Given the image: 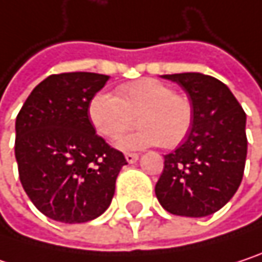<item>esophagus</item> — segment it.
<instances>
[{
  "label": "esophagus",
  "mask_w": 262,
  "mask_h": 262,
  "mask_svg": "<svg viewBox=\"0 0 262 262\" xmlns=\"http://www.w3.org/2000/svg\"><path fill=\"white\" fill-rule=\"evenodd\" d=\"M138 159H139V156H138L136 153H126V161H127L129 164H135Z\"/></svg>",
  "instance_id": "34e87169"
}]
</instances>
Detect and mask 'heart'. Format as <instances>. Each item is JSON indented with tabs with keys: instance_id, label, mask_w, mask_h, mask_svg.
Here are the masks:
<instances>
[{
	"instance_id": "1",
	"label": "heart",
	"mask_w": 262,
	"mask_h": 262,
	"mask_svg": "<svg viewBox=\"0 0 262 262\" xmlns=\"http://www.w3.org/2000/svg\"><path fill=\"white\" fill-rule=\"evenodd\" d=\"M135 117L141 126L121 136L117 145L123 150H139L155 145L174 148L188 138L194 109L191 101L155 79H142L118 88V95L95 92L88 103V118L101 136L114 139L129 130Z\"/></svg>"
}]
</instances>
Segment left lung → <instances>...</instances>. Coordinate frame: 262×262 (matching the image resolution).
I'll return each mask as SVG.
<instances>
[{"label": "left lung", "instance_id": "obj_1", "mask_svg": "<svg viewBox=\"0 0 262 262\" xmlns=\"http://www.w3.org/2000/svg\"><path fill=\"white\" fill-rule=\"evenodd\" d=\"M186 92L194 121L188 138L164 156L155 186L162 208L174 215L206 217L236 192L246 165V114L231 89L200 73L167 74Z\"/></svg>", "mask_w": 262, "mask_h": 262}]
</instances>
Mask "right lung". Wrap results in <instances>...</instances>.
<instances>
[{"label":"right lung","instance_id":"1","mask_svg":"<svg viewBox=\"0 0 262 262\" xmlns=\"http://www.w3.org/2000/svg\"><path fill=\"white\" fill-rule=\"evenodd\" d=\"M109 76L63 73L42 80L16 117L15 156L23 188L48 219L84 223L111 205L124 155L95 133L88 103Z\"/></svg>","mask_w":262,"mask_h":262}]
</instances>
